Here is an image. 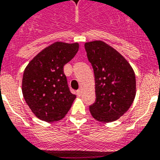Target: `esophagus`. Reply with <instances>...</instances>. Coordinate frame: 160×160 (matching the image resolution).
<instances>
[{"label": "esophagus", "instance_id": "obj_1", "mask_svg": "<svg viewBox=\"0 0 160 160\" xmlns=\"http://www.w3.org/2000/svg\"><path fill=\"white\" fill-rule=\"evenodd\" d=\"M76 93H77L78 96H81V90H78V91H76Z\"/></svg>", "mask_w": 160, "mask_h": 160}]
</instances>
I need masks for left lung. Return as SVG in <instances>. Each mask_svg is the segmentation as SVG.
Masks as SVG:
<instances>
[{
    "label": "left lung",
    "mask_w": 160,
    "mask_h": 160,
    "mask_svg": "<svg viewBox=\"0 0 160 160\" xmlns=\"http://www.w3.org/2000/svg\"><path fill=\"white\" fill-rule=\"evenodd\" d=\"M95 75L96 102L91 116L101 122L118 120L128 112L136 96V77L128 61L102 40L85 43Z\"/></svg>",
    "instance_id": "8db88e82"
}]
</instances>
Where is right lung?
<instances>
[{
  "label": "right lung",
  "instance_id": "add662e5",
  "mask_svg": "<svg viewBox=\"0 0 160 160\" xmlns=\"http://www.w3.org/2000/svg\"><path fill=\"white\" fill-rule=\"evenodd\" d=\"M79 43L55 42L45 48L24 69L22 91L32 112L47 122L65 117L76 98L69 91L64 66L75 57Z\"/></svg>",
  "mask_w": 160,
  "mask_h": 160
}]
</instances>
